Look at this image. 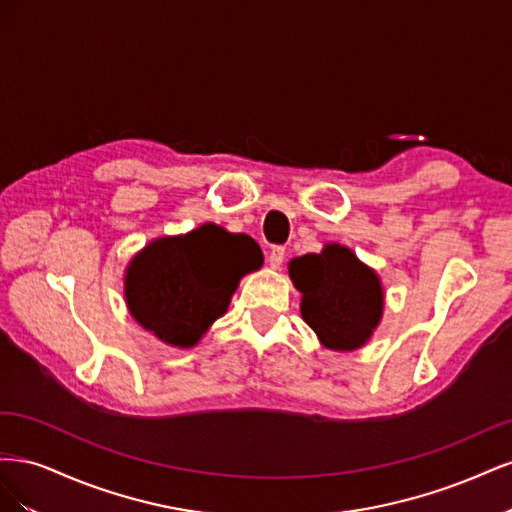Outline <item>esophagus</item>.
I'll list each match as a JSON object with an SVG mask.
<instances>
[{
    "label": "esophagus",
    "mask_w": 512,
    "mask_h": 512,
    "mask_svg": "<svg viewBox=\"0 0 512 512\" xmlns=\"http://www.w3.org/2000/svg\"><path fill=\"white\" fill-rule=\"evenodd\" d=\"M269 265L273 267V269H280L282 265H284V260H286V250L282 245H275V247H271V252H269Z\"/></svg>",
    "instance_id": "obj_1"
}]
</instances>
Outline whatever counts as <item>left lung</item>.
I'll return each mask as SVG.
<instances>
[{
  "label": "left lung",
  "instance_id": "1",
  "mask_svg": "<svg viewBox=\"0 0 512 512\" xmlns=\"http://www.w3.org/2000/svg\"><path fill=\"white\" fill-rule=\"evenodd\" d=\"M290 277L303 294L301 314L331 350L363 346L382 316V288L376 273L342 245L290 262Z\"/></svg>",
  "mask_w": 512,
  "mask_h": 512
}]
</instances>
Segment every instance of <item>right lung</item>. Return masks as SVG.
Listing matches in <instances>:
<instances>
[{
	"instance_id": "right-lung-1",
	"label": "right lung",
	"mask_w": 512,
	"mask_h": 512,
	"mask_svg": "<svg viewBox=\"0 0 512 512\" xmlns=\"http://www.w3.org/2000/svg\"><path fill=\"white\" fill-rule=\"evenodd\" d=\"M262 265L258 243L215 224L158 239L128 269L132 316L170 346H194L230 303L245 273Z\"/></svg>"
}]
</instances>
